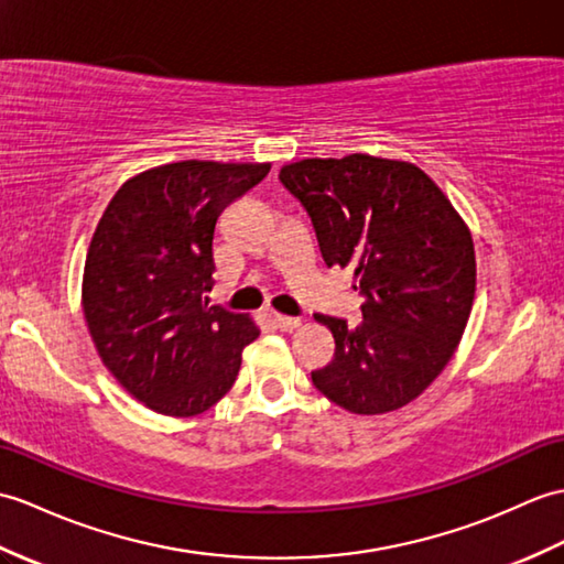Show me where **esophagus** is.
<instances>
[{
  "label": "esophagus",
  "mask_w": 564,
  "mask_h": 564,
  "mask_svg": "<svg viewBox=\"0 0 564 564\" xmlns=\"http://www.w3.org/2000/svg\"><path fill=\"white\" fill-rule=\"evenodd\" d=\"M273 324H276L281 332H293V329H297V326H300V319L285 317V314H273Z\"/></svg>",
  "instance_id": "34e87169"
}]
</instances>
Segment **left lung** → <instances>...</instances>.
<instances>
[{"label":"left lung","mask_w":564,"mask_h":564,"mask_svg":"<svg viewBox=\"0 0 564 564\" xmlns=\"http://www.w3.org/2000/svg\"><path fill=\"white\" fill-rule=\"evenodd\" d=\"M305 206L326 267L350 269L362 324L317 314L336 352L312 382L356 415L399 411L447 368L476 297L474 235L409 161L350 153L279 173Z\"/></svg>","instance_id":"1"}]
</instances>
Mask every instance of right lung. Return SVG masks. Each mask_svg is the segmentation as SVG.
Listing matches in <instances>:
<instances>
[{
  "mask_svg": "<svg viewBox=\"0 0 564 564\" xmlns=\"http://www.w3.org/2000/svg\"><path fill=\"white\" fill-rule=\"evenodd\" d=\"M271 163L180 161L129 177L90 238L82 310L110 375L147 409L192 417L228 394L250 314L204 297L214 288V230L223 208Z\"/></svg>",
  "mask_w": 564,
  "mask_h": 564,
  "instance_id": "add662e5",
  "label": "right lung"
}]
</instances>
